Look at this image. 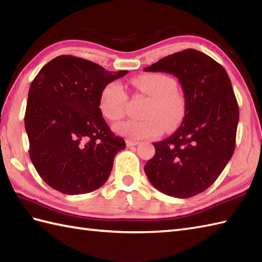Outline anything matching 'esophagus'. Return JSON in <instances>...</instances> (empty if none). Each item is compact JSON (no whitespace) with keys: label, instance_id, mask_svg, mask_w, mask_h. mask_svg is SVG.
<instances>
[{"label":"esophagus","instance_id":"1","mask_svg":"<svg viewBox=\"0 0 262 262\" xmlns=\"http://www.w3.org/2000/svg\"><path fill=\"white\" fill-rule=\"evenodd\" d=\"M138 143H140V142H138V141H134V140H127V141H126V144H127V146H128V147L136 146Z\"/></svg>","mask_w":262,"mask_h":262}]
</instances>
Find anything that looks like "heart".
I'll list each match as a JSON object with an SVG mask.
<instances>
[{
	"mask_svg": "<svg viewBox=\"0 0 262 262\" xmlns=\"http://www.w3.org/2000/svg\"><path fill=\"white\" fill-rule=\"evenodd\" d=\"M138 91L151 98L143 111L142 120H126L116 124L114 129L130 140L158 137L165 126L173 129L180 124L186 113V101L176 91V82L162 73H147L132 81ZM127 94L121 83L113 81L105 84L100 94L99 109L105 119L117 121L125 116Z\"/></svg>",
	"mask_w": 262,
	"mask_h": 262,
	"instance_id": "obj_1",
	"label": "heart"
}]
</instances>
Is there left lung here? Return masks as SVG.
<instances>
[{
	"instance_id": "obj_1",
	"label": "left lung",
	"mask_w": 262,
	"mask_h": 262,
	"mask_svg": "<svg viewBox=\"0 0 262 262\" xmlns=\"http://www.w3.org/2000/svg\"><path fill=\"white\" fill-rule=\"evenodd\" d=\"M179 80L186 101L180 127L153 143L145 164L149 182L168 196L189 198L210 187L235 149L238 105L225 69L208 55L186 49L144 69Z\"/></svg>"
}]
</instances>
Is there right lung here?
<instances>
[{
    "label": "right lung",
    "instance_id": "1",
    "mask_svg": "<svg viewBox=\"0 0 262 262\" xmlns=\"http://www.w3.org/2000/svg\"><path fill=\"white\" fill-rule=\"evenodd\" d=\"M127 72H109L91 60L60 55L33 79L25 115L29 155L55 190L88 193L107 181L116 154L126 144L100 113V94Z\"/></svg>",
    "mask_w": 262,
    "mask_h": 262
}]
</instances>
